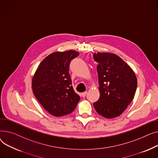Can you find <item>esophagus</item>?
Returning a JSON list of instances; mask_svg holds the SVG:
<instances>
[{"mask_svg":"<svg viewBox=\"0 0 158 158\" xmlns=\"http://www.w3.org/2000/svg\"><path fill=\"white\" fill-rule=\"evenodd\" d=\"M87 94V92H83V93L81 94V96H82V97H83V98H85V97L86 96Z\"/></svg>","mask_w":158,"mask_h":158,"instance_id":"obj_1","label":"esophagus"}]
</instances>
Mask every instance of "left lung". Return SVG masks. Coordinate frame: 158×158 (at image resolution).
I'll return each instance as SVG.
<instances>
[{
	"label": "left lung",
	"mask_w": 158,
	"mask_h": 158,
	"mask_svg": "<svg viewBox=\"0 0 158 158\" xmlns=\"http://www.w3.org/2000/svg\"><path fill=\"white\" fill-rule=\"evenodd\" d=\"M100 96L93 104L96 112L107 118L122 114L132 101L137 87L133 69L121 58L110 53H94Z\"/></svg>",
	"instance_id": "1"
}]
</instances>
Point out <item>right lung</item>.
<instances>
[{
    "instance_id": "add662e5",
    "label": "right lung",
    "mask_w": 158,
    "mask_h": 158,
    "mask_svg": "<svg viewBox=\"0 0 158 158\" xmlns=\"http://www.w3.org/2000/svg\"><path fill=\"white\" fill-rule=\"evenodd\" d=\"M78 55L72 50L51 53L40 64L32 78L35 97L53 116L71 114L80 99L71 85L69 74L70 62Z\"/></svg>"
}]
</instances>
